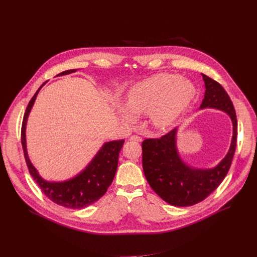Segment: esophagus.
<instances>
[{
	"instance_id": "34e87169",
	"label": "esophagus",
	"mask_w": 257,
	"mask_h": 257,
	"mask_svg": "<svg viewBox=\"0 0 257 257\" xmlns=\"http://www.w3.org/2000/svg\"><path fill=\"white\" fill-rule=\"evenodd\" d=\"M130 140L132 141H137V142H141L142 141V138L140 136H137V135H132L130 137Z\"/></svg>"
}]
</instances>
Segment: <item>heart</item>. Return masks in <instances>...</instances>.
Listing matches in <instances>:
<instances>
[{"mask_svg":"<svg viewBox=\"0 0 257 257\" xmlns=\"http://www.w3.org/2000/svg\"><path fill=\"white\" fill-rule=\"evenodd\" d=\"M194 85L178 74L162 73L146 78L130 88L126 102L117 100L116 113L124 124H134L137 115L148 114L150 123L159 130L173 126L195 96Z\"/></svg>","mask_w":257,"mask_h":257,"instance_id":"b5f03b06","label":"heart"}]
</instances>
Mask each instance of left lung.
Here are the masks:
<instances>
[{
    "mask_svg": "<svg viewBox=\"0 0 257 257\" xmlns=\"http://www.w3.org/2000/svg\"><path fill=\"white\" fill-rule=\"evenodd\" d=\"M201 75L205 92L199 108L222 111L230 117L233 125L230 149L225 158L208 169L188 165L178 150L179 127L162 138L146 139L142 142V167L145 178L154 191L174 206L193 205L214 191L225 179L236 149L237 119L230 96L221 84L204 74Z\"/></svg>",
    "mask_w": 257,
    "mask_h": 257,
    "instance_id": "left-lung-1",
    "label": "left lung"
}]
</instances>
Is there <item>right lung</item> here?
<instances>
[{"instance_id": "1", "label": "right lung", "mask_w": 257, "mask_h": 257, "mask_svg": "<svg viewBox=\"0 0 257 257\" xmlns=\"http://www.w3.org/2000/svg\"><path fill=\"white\" fill-rule=\"evenodd\" d=\"M77 70H67L57 76H64L75 73ZM47 83L36 90L30 99L23 118L21 130V142L25 161L30 175L38 183L42 191L55 203L68 208H83L97 201L112 184L118 168L120 151L123 148L124 139L104 142L86 167L75 176L64 181H48L44 179L39 171L32 165L26 145V125L32 106L40 90Z\"/></svg>"}]
</instances>
